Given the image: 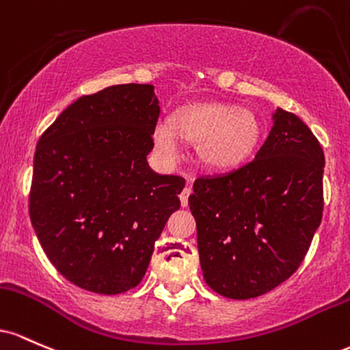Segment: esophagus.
<instances>
[{"label":"esophagus","mask_w":350,"mask_h":350,"mask_svg":"<svg viewBox=\"0 0 350 350\" xmlns=\"http://www.w3.org/2000/svg\"><path fill=\"white\" fill-rule=\"evenodd\" d=\"M191 195V188L187 187L183 188V191L180 193V203H182V206H188V196Z\"/></svg>","instance_id":"esophagus-1"}]
</instances>
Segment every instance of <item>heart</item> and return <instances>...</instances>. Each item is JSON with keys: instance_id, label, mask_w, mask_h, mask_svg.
<instances>
[{"instance_id": "1", "label": "heart", "mask_w": 350, "mask_h": 350, "mask_svg": "<svg viewBox=\"0 0 350 350\" xmlns=\"http://www.w3.org/2000/svg\"><path fill=\"white\" fill-rule=\"evenodd\" d=\"M196 144L200 162L208 170L233 172L243 167L261 142L256 113L233 104L210 102L180 109L172 116V127L159 124L154 144L168 162L182 159V142Z\"/></svg>"}]
</instances>
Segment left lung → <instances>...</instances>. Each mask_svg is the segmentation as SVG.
<instances>
[{"instance_id": "left-lung-1", "label": "left lung", "mask_w": 350, "mask_h": 350, "mask_svg": "<svg viewBox=\"0 0 350 350\" xmlns=\"http://www.w3.org/2000/svg\"><path fill=\"white\" fill-rule=\"evenodd\" d=\"M324 152L297 116L278 107L253 162L195 180L188 196L200 265L213 291L251 299L299 268L323 218Z\"/></svg>"}]
</instances>
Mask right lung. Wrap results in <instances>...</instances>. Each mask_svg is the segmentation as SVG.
Segmentation results:
<instances>
[{
    "instance_id": "add662e5",
    "label": "right lung",
    "mask_w": 350,
    "mask_h": 350,
    "mask_svg": "<svg viewBox=\"0 0 350 350\" xmlns=\"http://www.w3.org/2000/svg\"><path fill=\"white\" fill-rule=\"evenodd\" d=\"M150 84L111 85L59 113L34 154L29 217L46 256L85 291L120 294L148 268L185 180L160 175Z\"/></svg>"
}]
</instances>
